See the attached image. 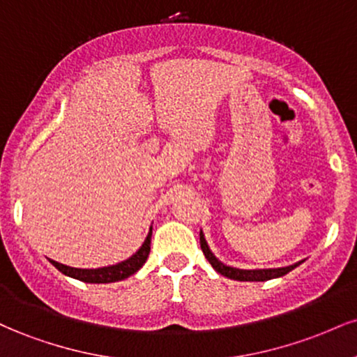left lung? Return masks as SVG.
Returning <instances> with one entry per match:
<instances>
[{"mask_svg":"<svg viewBox=\"0 0 357 357\" xmlns=\"http://www.w3.org/2000/svg\"><path fill=\"white\" fill-rule=\"evenodd\" d=\"M199 245H202V250H203L204 257H206V260L210 261L211 267L215 268L218 273H221V275H225V277H228V278H233V280H240V282H265V280H270V278H277V277L285 275V273H289L290 270L296 268L297 265H301V261H298V264H294V265H290V267H282V268L240 270V268H233V267H228V265L221 264L218 258H216L210 252V248H208V243H206V240H204V236H203L202 231H199Z\"/></svg>","mask_w":357,"mask_h":357,"instance_id":"left-lung-1","label":"left lung"}]
</instances>
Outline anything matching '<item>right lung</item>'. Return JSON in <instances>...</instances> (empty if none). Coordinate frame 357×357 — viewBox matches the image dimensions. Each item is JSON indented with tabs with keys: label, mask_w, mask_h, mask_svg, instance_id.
Returning <instances> with one entry per match:
<instances>
[{
	"label": "right lung",
	"mask_w": 357,
	"mask_h": 357,
	"mask_svg": "<svg viewBox=\"0 0 357 357\" xmlns=\"http://www.w3.org/2000/svg\"><path fill=\"white\" fill-rule=\"evenodd\" d=\"M151 235H153V228H151L149 235L142 243V247L134 253L132 257L127 258V260L121 261V264L112 265V267H104V268H73L67 267V265L59 264V261L50 260V264L55 268H59L65 275L77 278V280L87 282V284H110V282H119L124 280V278L130 277L132 273H136L142 265L146 264L147 255L151 252Z\"/></svg>",
	"instance_id": "obj_1"
}]
</instances>
